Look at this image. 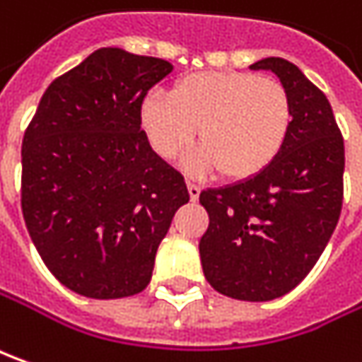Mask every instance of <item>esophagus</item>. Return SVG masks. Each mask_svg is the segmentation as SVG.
<instances>
[{"label": "esophagus", "instance_id": "1", "mask_svg": "<svg viewBox=\"0 0 362 362\" xmlns=\"http://www.w3.org/2000/svg\"><path fill=\"white\" fill-rule=\"evenodd\" d=\"M186 186H188V192H190V198L192 200H198V196H200V192H202V188L198 186V184H194V182H186Z\"/></svg>", "mask_w": 362, "mask_h": 362}]
</instances>
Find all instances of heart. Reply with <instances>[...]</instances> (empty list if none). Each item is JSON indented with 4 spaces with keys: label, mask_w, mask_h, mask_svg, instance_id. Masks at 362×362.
Here are the masks:
<instances>
[{
    "label": "heart",
    "mask_w": 362,
    "mask_h": 362,
    "mask_svg": "<svg viewBox=\"0 0 362 362\" xmlns=\"http://www.w3.org/2000/svg\"><path fill=\"white\" fill-rule=\"evenodd\" d=\"M293 100L284 83L250 71H200L184 76L166 94L140 106V126L152 150L174 160L192 142L198 172L218 168L228 180L250 178L282 152L293 128Z\"/></svg>",
    "instance_id": "1"
}]
</instances>
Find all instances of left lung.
Here are the masks:
<instances>
[{
	"mask_svg": "<svg viewBox=\"0 0 362 362\" xmlns=\"http://www.w3.org/2000/svg\"><path fill=\"white\" fill-rule=\"evenodd\" d=\"M293 100V128L276 160L248 180L208 188L200 202L206 281L238 300L291 293L317 264L343 208L344 140L327 95L294 64L267 57Z\"/></svg>",
	"mask_w": 362,
	"mask_h": 362,
	"instance_id": "obj_1",
	"label": "left lung"
}]
</instances>
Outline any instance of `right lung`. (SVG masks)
Segmentation results:
<instances>
[{"mask_svg": "<svg viewBox=\"0 0 362 362\" xmlns=\"http://www.w3.org/2000/svg\"><path fill=\"white\" fill-rule=\"evenodd\" d=\"M170 71L166 59L102 47L49 83L23 134V220L45 267L74 293H142L190 200L140 126L144 98Z\"/></svg>", "mask_w": 362, "mask_h": 362, "instance_id": "1", "label": "right lung"}]
</instances>
